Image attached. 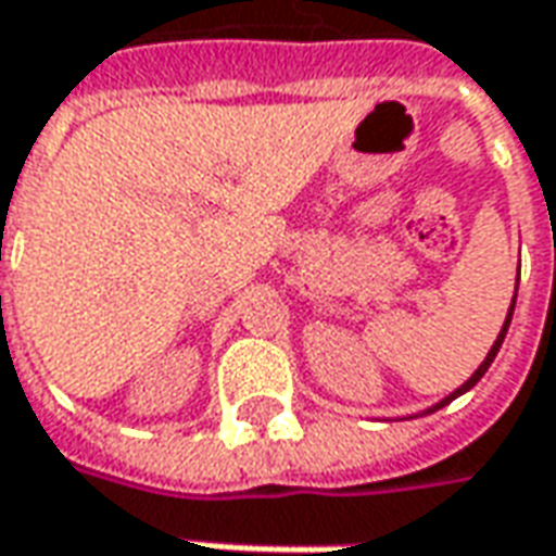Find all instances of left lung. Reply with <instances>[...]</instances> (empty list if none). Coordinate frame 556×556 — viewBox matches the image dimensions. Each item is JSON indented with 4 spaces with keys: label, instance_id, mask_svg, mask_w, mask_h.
Returning a JSON list of instances; mask_svg holds the SVG:
<instances>
[{
    "label": "left lung",
    "instance_id": "8db88e82",
    "mask_svg": "<svg viewBox=\"0 0 556 556\" xmlns=\"http://www.w3.org/2000/svg\"><path fill=\"white\" fill-rule=\"evenodd\" d=\"M514 303H517V293H514L511 308H508V318H505V327H502V333H498V337H495L493 349H490V352H486V357H483V364H480L478 370H475V376H471V379H468V382H465V386H459V389L453 391V394H450V397H443V401H441V404H438V407L426 409V413H434V409L446 407V404H450V401H456V397H459V394H465V391H468V389H475V386H478L480 379H483V374H486V370H490V364H493L495 355H498V349H502V342H505V333H508V324H511V315H514Z\"/></svg>",
    "mask_w": 556,
    "mask_h": 556
}]
</instances>
